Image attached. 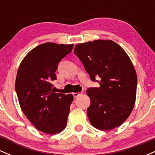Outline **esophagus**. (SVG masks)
I'll list each match as a JSON object with an SVG mask.
<instances>
[{
    "label": "esophagus",
    "instance_id": "34e87169",
    "mask_svg": "<svg viewBox=\"0 0 155 155\" xmlns=\"http://www.w3.org/2000/svg\"><path fill=\"white\" fill-rule=\"evenodd\" d=\"M80 95H81V93H80V92H74V93H73V95H74V97H79Z\"/></svg>",
    "mask_w": 155,
    "mask_h": 155
}]
</instances>
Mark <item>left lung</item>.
<instances>
[{"label":"left lung","instance_id":"left-lung-1","mask_svg":"<svg viewBox=\"0 0 155 155\" xmlns=\"http://www.w3.org/2000/svg\"><path fill=\"white\" fill-rule=\"evenodd\" d=\"M92 81L100 77V87L89 88L90 123L101 130L118 127L128 118L136 97L137 74L125 51L111 40H95L74 48Z\"/></svg>","mask_w":155,"mask_h":155}]
</instances>
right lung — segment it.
Masks as SVG:
<instances>
[{"label": "right lung", "instance_id": "right-lung-1", "mask_svg": "<svg viewBox=\"0 0 155 155\" xmlns=\"http://www.w3.org/2000/svg\"><path fill=\"white\" fill-rule=\"evenodd\" d=\"M74 44L47 42L31 50L17 71L15 89L21 109L35 128L47 134L65 129L74 97L56 93L51 81L62 58L72 51Z\"/></svg>", "mask_w": 155, "mask_h": 155}]
</instances>
